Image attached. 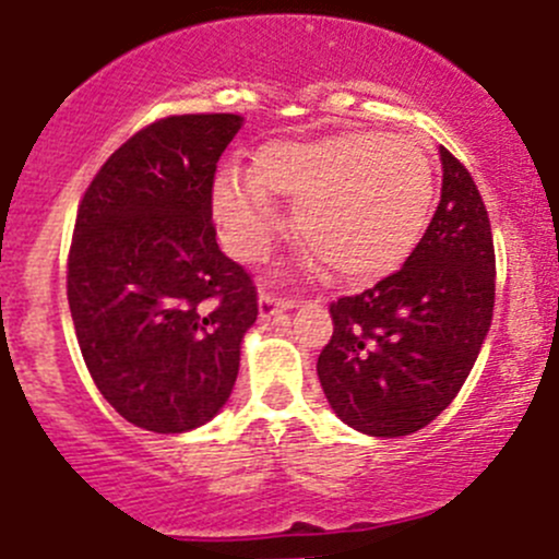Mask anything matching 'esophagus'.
Instances as JSON below:
<instances>
[{
  "label": "esophagus",
  "instance_id": "34e87169",
  "mask_svg": "<svg viewBox=\"0 0 559 559\" xmlns=\"http://www.w3.org/2000/svg\"><path fill=\"white\" fill-rule=\"evenodd\" d=\"M295 309V300L292 298H281L275 292H261L259 295V314L261 320H270L273 314H281V311Z\"/></svg>",
  "mask_w": 559,
  "mask_h": 559
}]
</instances>
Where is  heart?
I'll return each instance as SVG.
<instances>
[{
	"instance_id": "b5f03b06",
	"label": "heart",
	"mask_w": 559,
	"mask_h": 559,
	"mask_svg": "<svg viewBox=\"0 0 559 559\" xmlns=\"http://www.w3.org/2000/svg\"><path fill=\"white\" fill-rule=\"evenodd\" d=\"M275 194L298 200L306 242L348 281L399 270L435 209V167L420 144L373 130L273 142L255 153V175L228 167L214 180L211 209L236 259L259 261L284 228Z\"/></svg>"
}]
</instances>
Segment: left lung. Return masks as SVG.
I'll use <instances>...</instances> for the list:
<instances>
[{
    "instance_id": "obj_1",
    "label": "left lung",
    "mask_w": 559,
    "mask_h": 559,
    "mask_svg": "<svg viewBox=\"0 0 559 559\" xmlns=\"http://www.w3.org/2000/svg\"><path fill=\"white\" fill-rule=\"evenodd\" d=\"M435 217L399 273L331 304L317 376L340 420L370 437L424 429L465 384L496 304L485 200L445 147Z\"/></svg>"
}]
</instances>
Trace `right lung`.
Instances as JSON below:
<instances>
[{
    "mask_svg": "<svg viewBox=\"0 0 559 559\" xmlns=\"http://www.w3.org/2000/svg\"><path fill=\"white\" fill-rule=\"evenodd\" d=\"M236 114L155 119L110 153L85 189L67 298L94 384L124 420L178 435L217 415L259 314L242 264L211 219L217 160Z\"/></svg>",
    "mask_w": 559,
    "mask_h": 559,
    "instance_id": "1",
    "label": "right lung"
}]
</instances>
